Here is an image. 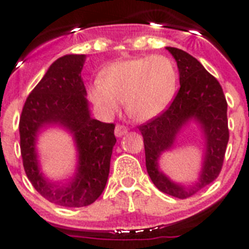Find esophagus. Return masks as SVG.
Here are the masks:
<instances>
[{
  "label": "esophagus",
  "instance_id": "obj_1",
  "mask_svg": "<svg viewBox=\"0 0 249 249\" xmlns=\"http://www.w3.org/2000/svg\"><path fill=\"white\" fill-rule=\"evenodd\" d=\"M126 133H128V126H125V125L123 124H117L116 126H115V134H116V137L124 136Z\"/></svg>",
  "mask_w": 249,
  "mask_h": 249
}]
</instances>
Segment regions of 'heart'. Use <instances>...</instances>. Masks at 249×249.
<instances>
[{"label":"heart","instance_id":"1","mask_svg":"<svg viewBox=\"0 0 249 249\" xmlns=\"http://www.w3.org/2000/svg\"><path fill=\"white\" fill-rule=\"evenodd\" d=\"M177 70L164 55L129 58L103 70L90 86V97L101 112L111 116L125 102V111L137 121L158 116L170 105L177 90Z\"/></svg>","mask_w":249,"mask_h":249}]
</instances>
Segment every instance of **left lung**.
<instances>
[{
	"label": "left lung",
	"instance_id": "left-lung-1",
	"mask_svg": "<svg viewBox=\"0 0 249 249\" xmlns=\"http://www.w3.org/2000/svg\"><path fill=\"white\" fill-rule=\"evenodd\" d=\"M177 62L179 89L169 107L140 125L143 137L146 168L154 185L164 194L186 199L196 194L218 177L229 142L228 102L224 90L197 59L177 48H166ZM191 118L201 123L206 137V155L201 177L191 188H183L170 181L159 170L161 152L169 149L182 124Z\"/></svg>",
	"mask_w": 249,
	"mask_h": 249
}]
</instances>
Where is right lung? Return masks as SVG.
Masks as SVG:
<instances>
[{"instance_id":"obj_1","label":"right lung","mask_w":249,"mask_h":249,"mask_svg":"<svg viewBox=\"0 0 249 249\" xmlns=\"http://www.w3.org/2000/svg\"><path fill=\"white\" fill-rule=\"evenodd\" d=\"M85 55H64L50 66L27 97L20 120V154L25 174L45 199L56 205L79 208L101 196L116 143L115 124L90 117L81 79ZM46 124H60L74 134L79 151L75 176L64 185L49 182L38 169L36 137Z\"/></svg>"}]
</instances>
